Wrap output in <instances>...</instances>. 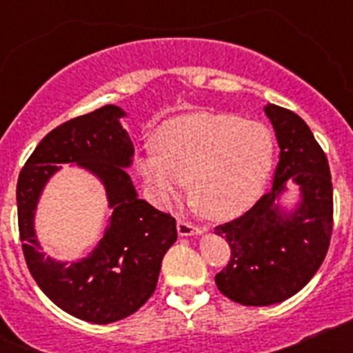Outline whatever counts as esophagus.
<instances>
[{"mask_svg":"<svg viewBox=\"0 0 353 353\" xmlns=\"http://www.w3.org/2000/svg\"><path fill=\"white\" fill-rule=\"evenodd\" d=\"M176 230H179V235H182V236L201 235V233H203V230H201V228L194 226V224L189 223V221H185V219H179V223H176Z\"/></svg>","mask_w":353,"mask_h":353,"instance_id":"1","label":"esophagus"}]
</instances>
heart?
Segmentation results:
<instances>
[{
    "label": "heart",
    "mask_w": 353,
    "mask_h": 353,
    "mask_svg": "<svg viewBox=\"0 0 353 353\" xmlns=\"http://www.w3.org/2000/svg\"><path fill=\"white\" fill-rule=\"evenodd\" d=\"M154 143L138 157V170L155 199L170 203L191 182L192 203L210 219L248 212L272 171L269 127L233 114H182L162 123Z\"/></svg>",
    "instance_id": "obj_1"
}]
</instances>
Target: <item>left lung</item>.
Listing matches in <instances>:
<instances>
[{"instance_id":"8db88e82","label":"left lung","mask_w":353,"mask_h":353,"mask_svg":"<svg viewBox=\"0 0 353 353\" xmlns=\"http://www.w3.org/2000/svg\"><path fill=\"white\" fill-rule=\"evenodd\" d=\"M265 114L281 150L272 189L244 215L215 228L232 249L215 285L242 305H272L301 292L323 263L332 235V182L322 146L290 109L267 104ZM292 181L301 201L286 212L276 201Z\"/></svg>"}]
</instances>
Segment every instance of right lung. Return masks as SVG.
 Segmentation results:
<instances>
[{
  "label": "right lung",
  "mask_w": 353,
  "mask_h": 353,
  "mask_svg": "<svg viewBox=\"0 0 353 353\" xmlns=\"http://www.w3.org/2000/svg\"><path fill=\"white\" fill-rule=\"evenodd\" d=\"M125 111L104 105L72 118L39 143L17 180L19 235L31 276L58 307L92 323L127 318L152 297L162 258L176 240V223L138 198L125 168L134 145L120 118ZM58 163H77L101 180L114 214L105 236L79 262H56L39 251L34 210Z\"/></svg>",
  "instance_id": "obj_1"
}]
</instances>
